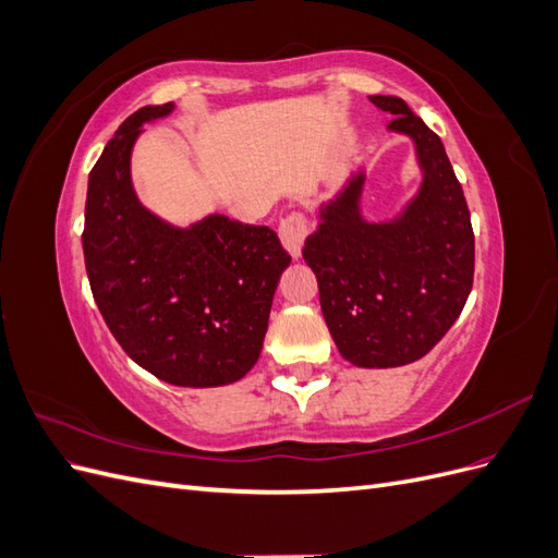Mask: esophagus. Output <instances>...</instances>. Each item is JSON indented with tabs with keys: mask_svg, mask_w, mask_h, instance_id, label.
<instances>
[{
	"mask_svg": "<svg viewBox=\"0 0 558 558\" xmlns=\"http://www.w3.org/2000/svg\"><path fill=\"white\" fill-rule=\"evenodd\" d=\"M307 234H310V221L302 211H291L281 218L279 238L293 258H298L302 253V244H305Z\"/></svg>",
	"mask_w": 558,
	"mask_h": 558,
	"instance_id": "obj_1",
	"label": "esophagus"
}]
</instances>
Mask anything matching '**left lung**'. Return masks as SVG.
<instances>
[{"mask_svg": "<svg viewBox=\"0 0 558 558\" xmlns=\"http://www.w3.org/2000/svg\"><path fill=\"white\" fill-rule=\"evenodd\" d=\"M369 102L393 113L388 130L410 134L424 183L393 223L363 221V174L320 209L302 258L318 281L320 312L342 356L359 367L418 361L465 307L475 277L468 202L440 137L391 95Z\"/></svg>", "mask_w": 558, "mask_h": 558, "instance_id": "left-lung-1", "label": "left lung"}]
</instances>
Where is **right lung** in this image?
<instances>
[{"label":"right lung","instance_id":"obj_1","mask_svg":"<svg viewBox=\"0 0 558 558\" xmlns=\"http://www.w3.org/2000/svg\"><path fill=\"white\" fill-rule=\"evenodd\" d=\"M172 109L142 107L105 146L88 179L83 256L97 307L134 363L174 386H223L256 365L291 256L267 226L214 214L179 230L140 205L132 144Z\"/></svg>","mask_w":558,"mask_h":558}]
</instances>
